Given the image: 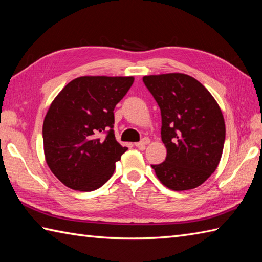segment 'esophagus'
Instances as JSON below:
<instances>
[{
	"instance_id": "esophagus-1",
	"label": "esophagus",
	"mask_w": 262,
	"mask_h": 262,
	"mask_svg": "<svg viewBox=\"0 0 262 262\" xmlns=\"http://www.w3.org/2000/svg\"><path fill=\"white\" fill-rule=\"evenodd\" d=\"M148 143H149V138L144 137L141 142L135 143V146L138 147V148H144V147H145V145H147Z\"/></svg>"
}]
</instances>
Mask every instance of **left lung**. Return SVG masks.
I'll list each match as a JSON object with an SVG mask.
<instances>
[{
	"label": "left lung",
	"instance_id": "8db88e82",
	"mask_svg": "<svg viewBox=\"0 0 262 262\" xmlns=\"http://www.w3.org/2000/svg\"><path fill=\"white\" fill-rule=\"evenodd\" d=\"M161 110L165 161L152 164L159 180L172 190L202 185L216 170L223 153L225 122L219 104L193 77L170 73L144 76Z\"/></svg>",
	"mask_w": 262,
	"mask_h": 262
}]
</instances>
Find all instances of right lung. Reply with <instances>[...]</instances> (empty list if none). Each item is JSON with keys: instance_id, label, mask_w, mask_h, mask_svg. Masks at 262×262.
Here are the masks:
<instances>
[{"instance_id": "1", "label": "right lung", "mask_w": 262, "mask_h": 262, "mask_svg": "<svg viewBox=\"0 0 262 262\" xmlns=\"http://www.w3.org/2000/svg\"><path fill=\"white\" fill-rule=\"evenodd\" d=\"M133 82L132 76H81L52 102L42 125L43 151L66 187L92 191L113 176L127 151L116 141L114 109Z\"/></svg>"}]
</instances>
